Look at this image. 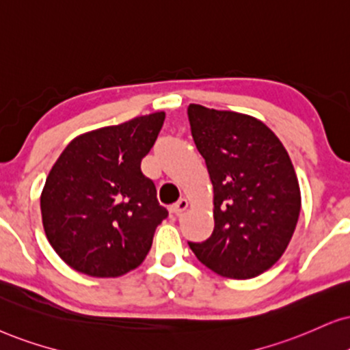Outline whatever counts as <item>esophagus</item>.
Segmentation results:
<instances>
[{
    "label": "esophagus",
    "mask_w": 350,
    "mask_h": 350,
    "mask_svg": "<svg viewBox=\"0 0 350 350\" xmlns=\"http://www.w3.org/2000/svg\"><path fill=\"white\" fill-rule=\"evenodd\" d=\"M187 206H189L187 198H180L178 203H174V205L170 206V213H171V216H174V218H176V216L183 215L184 211L187 210Z\"/></svg>",
    "instance_id": "esophagus-1"
}]
</instances>
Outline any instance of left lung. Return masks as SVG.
I'll return each mask as SVG.
<instances>
[{"mask_svg": "<svg viewBox=\"0 0 350 350\" xmlns=\"http://www.w3.org/2000/svg\"><path fill=\"white\" fill-rule=\"evenodd\" d=\"M190 131L213 184V234L189 242L224 278L249 280L271 268L297 226L300 187L284 145L249 114L189 105Z\"/></svg>", "mask_w": 350, "mask_h": 350, "instance_id": "1", "label": "left lung"}]
</instances>
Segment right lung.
I'll return each instance as SVG.
<instances>
[{
	"instance_id": "1",
	"label": "right lung",
	"mask_w": 350,
	"mask_h": 350,
	"mask_svg": "<svg viewBox=\"0 0 350 350\" xmlns=\"http://www.w3.org/2000/svg\"><path fill=\"white\" fill-rule=\"evenodd\" d=\"M163 122L158 111L85 132L53 165L40 197L43 229L76 271L118 278L147 256L167 210L140 163Z\"/></svg>"
}]
</instances>
